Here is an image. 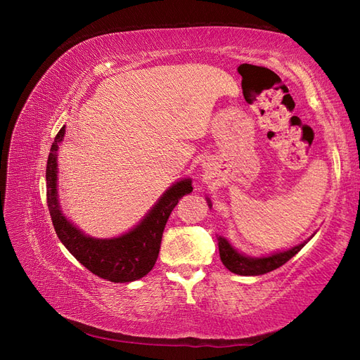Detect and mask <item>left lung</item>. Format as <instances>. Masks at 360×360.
<instances>
[{"label": "left lung", "instance_id": "obj_1", "mask_svg": "<svg viewBox=\"0 0 360 360\" xmlns=\"http://www.w3.org/2000/svg\"><path fill=\"white\" fill-rule=\"evenodd\" d=\"M208 207H212L210 199H207ZM307 242L304 244H299L293 248L285 250V252H278L273 253L270 256H262V257H250L239 253L238 250L233 248L230 245V242L219 236L218 238V245H219V256L222 264L227 266V269L231 273H236L240 276H259V274H265L269 271H273L276 269H279L281 265L288 262L291 257H293L297 252H300Z\"/></svg>", "mask_w": 360, "mask_h": 360}]
</instances>
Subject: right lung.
I'll return each mask as SVG.
<instances>
[{
  "instance_id": "right-lung-1",
  "label": "right lung",
  "mask_w": 360,
  "mask_h": 360,
  "mask_svg": "<svg viewBox=\"0 0 360 360\" xmlns=\"http://www.w3.org/2000/svg\"><path fill=\"white\" fill-rule=\"evenodd\" d=\"M65 125L58 131L50 147L46 184L47 205L58 238L75 259L89 271L110 282H131L144 278L153 269L160 255L162 231L172 210L184 195L191 193V179H181L165 191L152 210L144 216L135 229L112 239H96L87 236L65 218L58 200V148L64 139Z\"/></svg>"
}]
</instances>
